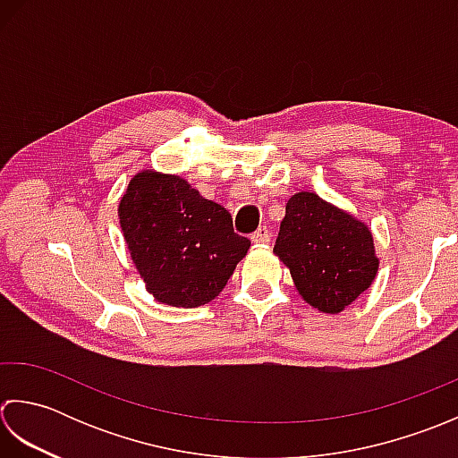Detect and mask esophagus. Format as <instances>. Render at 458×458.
<instances>
[{
	"instance_id": "1",
	"label": "esophagus",
	"mask_w": 458,
	"mask_h": 458,
	"mask_svg": "<svg viewBox=\"0 0 458 458\" xmlns=\"http://www.w3.org/2000/svg\"><path fill=\"white\" fill-rule=\"evenodd\" d=\"M250 241L257 242V245H265V242L270 241V231H268L267 227H259V229L253 233V237H250Z\"/></svg>"
}]
</instances>
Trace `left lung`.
Segmentation results:
<instances>
[{
    "label": "left lung",
    "mask_w": 458,
    "mask_h": 458,
    "mask_svg": "<svg viewBox=\"0 0 458 458\" xmlns=\"http://www.w3.org/2000/svg\"><path fill=\"white\" fill-rule=\"evenodd\" d=\"M273 250L304 301L326 314L342 312L377 273L369 229L308 191L288 199Z\"/></svg>",
    "instance_id": "8db88e82"
}]
</instances>
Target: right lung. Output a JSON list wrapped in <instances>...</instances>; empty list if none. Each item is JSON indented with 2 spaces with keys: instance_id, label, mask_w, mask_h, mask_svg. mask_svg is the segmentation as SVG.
Wrapping results in <instances>:
<instances>
[{
  "instance_id": "right-lung-1",
  "label": "right lung",
  "mask_w": 458,
  "mask_h": 458,
  "mask_svg": "<svg viewBox=\"0 0 458 458\" xmlns=\"http://www.w3.org/2000/svg\"><path fill=\"white\" fill-rule=\"evenodd\" d=\"M120 227L157 302L195 308L213 301L247 255L231 213L177 175L142 172L118 208Z\"/></svg>"
}]
</instances>
